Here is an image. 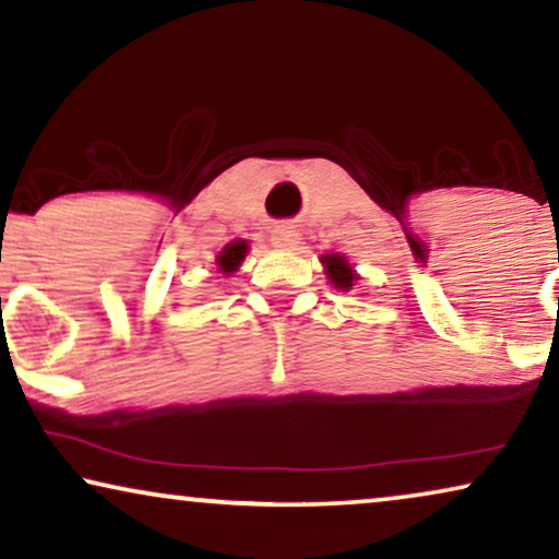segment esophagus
I'll return each instance as SVG.
<instances>
[{
	"instance_id": "1",
	"label": "esophagus",
	"mask_w": 559,
	"mask_h": 559,
	"mask_svg": "<svg viewBox=\"0 0 559 559\" xmlns=\"http://www.w3.org/2000/svg\"><path fill=\"white\" fill-rule=\"evenodd\" d=\"M272 241H274V247L293 249V247H297V243H300V234H297L295 228L282 226V228H277V231L272 234Z\"/></svg>"
}]
</instances>
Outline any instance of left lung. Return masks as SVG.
I'll return each mask as SVG.
<instances>
[{"label": "left lung", "instance_id": "8db88e82", "mask_svg": "<svg viewBox=\"0 0 559 559\" xmlns=\"http://www.w3.org/2000/svg\"><path fill=\"white\" fill-rule=\"evenodd\" d=\"M323 262L328 264V277L333 280L335 287L348 289L350 285H354V272H350V266L346 264V259L331 254V257H325Z\"/></svg>", "mask_w": 559, "mask_h": 559}]
</instances>
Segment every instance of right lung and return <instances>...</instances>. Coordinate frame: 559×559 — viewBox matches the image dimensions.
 <instances>
[{"mask_svg":"<svg viewBox=\"0 0 559 559\" xmlns=\"http://www.w3.org/2000/svg\"><path fill=\"white\" fill-rule=\"evenodd\" d=\"M243 254H247V243H243V241H234V243H228V247H226L224 251H221V257H218V266H221V272H234L236 266L241 264Z\"/></svg>","mask_w":559,"mask_h":559,"instance_id":"obj_1","label":"right lung"}]
</instances>
